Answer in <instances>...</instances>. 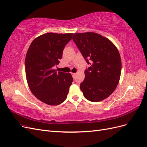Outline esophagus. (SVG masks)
I'll return each instance as SVG.
<instances>
[{"label":"esophagus","instance_id":"34e87169","mask_svg":"<svg viewBox=\"0 0 147 147\" xmlns=\"http://www.w3.org/2000/svg\"><path fill=\"white\" fill-rule=\"evenodd\" d=\"M71 74H72V76H73V78H74L75 77V76H76V73H71Z\"/></svg>","mask_w":147,"mask_h":147}]
</instances>
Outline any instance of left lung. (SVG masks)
I'll return each mask as SVG.
<instances>
[{
  "label": "left lung",
  "instance_id": "left-lung-1",
  "mask_svg": "<svg viewBox=\"0 0 147 147\" xmlns=\"http://www.w3.org/2000/svg\"><path fill=\"white\" fill-rule=\"evenodd\" d=\"M73 39L91 65L85 70V79L81 83L83 95L90 102L102 101L115 91L119 81L121 60L118 50L110 40L95 32L75 33Z\"/></svg>",
  "mask_w": 147,
  "mask_h": 147
}]
</instances>
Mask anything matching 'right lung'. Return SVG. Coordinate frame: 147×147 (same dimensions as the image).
I'll list each match as a JSON object with an SVG mask.
<instances>
[{"instance_id": "obj_1", "label": "right lung", "mask_w": 147, "mask_h": 147, "mask_svg": "<svg viewBox=\"0 0 147 147\" xmlns=\"http://www.w3.org/2000/svg\"><path fill=\"white\" fill-rule=\"evenodd\" d=\"M73 35L46 33L33 40L28 50L25 72L29 89L37 98L49 105L65 101L73 81L70 73L53 69L59 64L65 46Z\"/></svg>"}]
</instances>
